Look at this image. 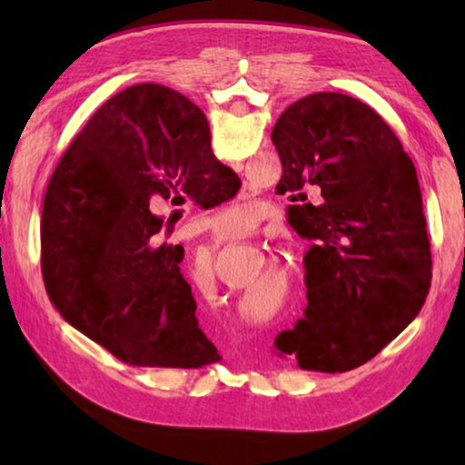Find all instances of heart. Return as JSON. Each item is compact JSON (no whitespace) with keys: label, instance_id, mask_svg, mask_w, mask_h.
Listing matches in <instances>:
<instances>
[{"label":"heart","instance_id":"1","mask_svg":"<svg viewBox=\"0 0 465 465\" xmlns=\"http://www.w3.org/2000/svg\"><path fill=\"white\" fill-rule=\"evenodd\" d=\"M254 219L256 211L250 204H233V207H227L211 217L209 225L222 238H233V235H242L252 230Z\"/></svg>","mask_w":465,"mask_h":465}]
</instances>
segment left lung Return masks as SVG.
Returning <instances> with one entry per match:
<instances>
[{
  "label": "left lung",
  "instance_id": "left-lung-1",
  "mask_svg": "<svg viewBox=\"0 0 465 465\" xmlns=\"http://www.w3.org/2000/svg\"><path fill=\"white\" fill-rule=\"evenodd\" d=\"M291 201L316 193L291 223L305 254V318L274 341L308 371L342 373L373 359L419 316L430 243L411 157L380 114L338 92L310 94L272 129Z\"/></svg>",
  "mask_w": 465,
  "mask_h": 465
}]
</instances>
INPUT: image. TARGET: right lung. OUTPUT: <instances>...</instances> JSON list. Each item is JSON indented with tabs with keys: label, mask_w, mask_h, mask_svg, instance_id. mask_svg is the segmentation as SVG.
Wrapping results in <instances>:
<instances>
[{
	"label": "right lung",
	"mask_w": 465,
	"mask_h": 465,
	"mask_svg": "<svg viewBox=\"0 0 465 465\" xmlns=\"http://www.w3.org/2000/svg\"><path fill=\"white\" fill-rule=\"evenodd\" d=\"M240 178L211 152L207 116L183 94L137 84L106 100L46 186L41 266L63 320L135 367L199 369L222 357L196 320L153 207L232 199Z\"/></svg>",
	"instance_id": "right-lung-1"
}]
</instances>
